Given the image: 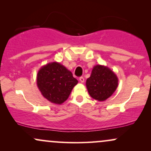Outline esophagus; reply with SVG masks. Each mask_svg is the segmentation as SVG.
<instances>
[{"mask_svg": "<svg viewBox=\"0 0 151 151\" xmlns=\"http://www.w3.org/2000/svg\"><path fill=\"white\" fill-rule=\"evenodd\" d=\"M79 81H80V82H81V83H84V78L83 77H79Z\"/></svg>", "mask_w": 151, "mask_h": 151, "instance_id": "obj_1", "label": "esophagus"}]
</instances>
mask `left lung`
Returning a JSON list of instances; mask_svg holds the SVG:
<instances>
[{
  "label": "left lung",
  "instance_id": "8db88e82",
  "mask_svg": "<svg viewBox=\"0 0 151 151\" xmlns=\"http://www.w3.org/2000/svg\"><path fill=\"white\" fill-rule=\"evenodd\" d=\"M118 84L116 74L106 66L100 65L93 67L91 76L86 81L89 95L99 101H105L112 96Z\"/></svg>",
  "mask_w": 151,
  "mask_h": 151
}]
</instances>
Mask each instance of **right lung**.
<instances>
[{
    "instance_id": "1",
    "label": "right lung",
    "mask_w": 151,
    "mask_h": 151,
    "mask_svg": "<svg viewBox=\"0 0 151 151\" xmlns=\"http://www.w3.org/2000/svg\"><path fill=\"white\" fill-rule=\"evenodd\" d=\"M78 81L64 65L57 62L42 66L37 74V85L46 99L62 104L70 96Z\"/></svg>"
}]
</instances>
